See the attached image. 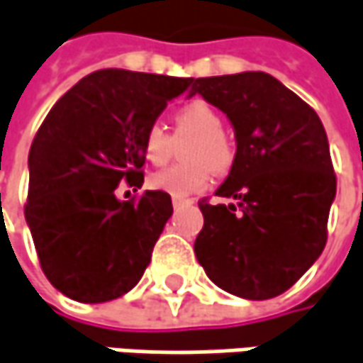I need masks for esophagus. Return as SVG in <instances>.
I'll use <instances>...</instances> for the list:
<instances>
[{"label": "esophagus", "instance_id": "esophagus-1", "mask_svg": "<svg viewBox=\"0 0 363 363\" xmlns=\"http://www.w3.org/2000/svg\"><path fill=\"white\" fill-rule=\"evenodd\" d=\"M172 204H173V208L177 210V208H182L184 204H190V200H184V198H173Z\"/></svg>", "mask_w": 363, "mask_h": 363}]
</instances>
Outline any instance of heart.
Wrapping results in <instances>:
<instances>
[{"mask_svg":"<svg viewBox=\"0 0 363 363\" xmlns=\"http://www.w3.org/2000/svg\"><path fill=\"white\" fill-rule=\"evenodd\" d=\"M175 136H190L184 149V165H173L163 172L149 175V190L163 191L173 198H188L191 194L206 190L212 172L227 173L235 163V149L223 133L225 120L216 108L202 100L182 106L175 116ZM172 138L153 124L143 136V157L149 165H163L172 157Z\"/></svg>","mask_w":363,"mask_h":363,"instance_id":"1","label":"heart"}]
</instances>
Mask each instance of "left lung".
I'll return each instance as SVG.
<instances>
[{"label":"left lung","mask_w":363,"mask_h":363,"mask_svg":"<svg viewBox=\"0 0 363 363\" xmlns=\"http://www.w3.org/2000/svg\"><path fill=\"white\" fill-rule=\"evenodd\" d=\"M227 114L237 153L216 196L200 202L194 253L206 276L247 300L280 296L317 262L335 200L329 140L317 112L263 71L194 79L190 96Z\"/></svg>","instance_id":"left-lung-1"}]
</instances>
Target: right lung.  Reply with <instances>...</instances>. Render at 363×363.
Here are the masks:
<instances>
[{
  "label": "right lung",
  "mask_w": 363,
  "mask_h": 363,
  "mask_svg": "<svg viewBox=\"0 0 363 363\" xmlns=\"http://www.w3.org/2000/svg\"><path fill=\"white\" fill-rule=\"evenodd\" d=\"M191 82L101 69L50 108L28 155L24 214L43 272L65 296L108 302L143 278L172 198L147 190L126 202L114 191L122 179L143 186V136Z\"/></svg>",
  "instance_id": "add662e5"
}]
</instances>
